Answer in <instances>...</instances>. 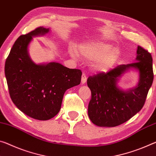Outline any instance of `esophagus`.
I'll return each instance as SVG.
<instances>
[{
    "label": "esophagus",
    "instance_id": "1",
    "mask_svg": "<svg viewBox=\"0 0 156 156\" xmlns=\"http://www.w3.org/2000/svg\"><path fill=\"white\" fill-rule=\"evenodd\" d=\"M86 82H87V76L85 73H83L82 77H81V83L82 84H85Z\"/></svg>",
    "mask_w": 156,
    "mask_h": 156
}]
</instances>
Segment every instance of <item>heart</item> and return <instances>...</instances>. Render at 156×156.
<instances>
[{"label": "heart", "instance_id": "b5f03b06", "mask_svg": "<svg viewBox=\"0 0 156 156\" xmlns=\"http://www.w3.org/2000/svg\"><path fill=\"white\" fill-rule=\"evenodd\" d=\"M78 53L87 60L96 61L94 68L101 72L108 71L118 60L121 54L119 49L114 48L112 44L103 41L80 44L78 48ZM78 53L73 48L70 51L71 57L76 60L78 59Z\"/></svg>", "mask_w": 156, "mask_h": 156}]
</instances>
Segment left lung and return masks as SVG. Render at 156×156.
<instances>
[{
	"instance_id": "8db88e82",
	"label": "left lung",
	"mask_w": 156,
	"mask_h": 156,
	"mask_svg": "<svg viewBox=\"0 0 156 156\" xmlns=\"http://www.w3.org/2000/svg\"><path fill=\"white\" fill-rule=\"evenodd\" d=\"M136 62L122 65L108 73H100L87 79L91 92L88 116L94 124L115 127L139 112L144 105L154 80L153 60L147 51L138 46ZM135 70L139 80L133 88L124 90L118 86L119 78L127 71Z\"/></svg>"
}]
</instances>
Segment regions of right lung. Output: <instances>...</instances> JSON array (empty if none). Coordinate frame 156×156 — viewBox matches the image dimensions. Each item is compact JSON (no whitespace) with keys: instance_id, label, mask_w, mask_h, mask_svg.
<instances>
[{"instance_id":"1","label":"right lung","mask_w":156,"mask_h":156,"mask_svg":"<svg viewBox=\"0 0 156 156\" xmlns=\"http://www.w3.org/2000/svg\"><path fill=\"white\" fill-rule=\"evenodd\" d=\"M44 27L21 35L14 42L5 65V74L12 102L25 115L37 120H48L59 112L64 94L80 83V69L60 63L36 64L28 53L34 37L50 32Z\"/></svg>"}]
</instances>
